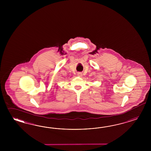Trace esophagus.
<instances>
[{"label":"esophagus","mask_w":151,"mask_h":151,"mask_svg":"<svg viewBox=\"0 0 151 151\" xmlns=\"http://www.w3.org/2000/svg\"><path fill=\"white\" fill-rule=\"evenodd\" d=\"M78 76H80V77H81V76H82V73H78Z\"/></svg>","instance_id":"34e87169"}]
</instances>
